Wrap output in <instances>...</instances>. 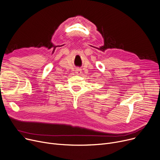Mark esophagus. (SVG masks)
<instances>
[{
  "instance_id": "obj_1",
  "label": "esophagus",
  "mask_w": 160,
  "mask_h": 160,
  "mask_svg": "<svg viewBox=\"0 0 160 160\" xmlns=\"http://www.w3.org/2000/svg\"><path fill=\"white\" fill-rule=\"evenodd\" d=\"M75 71H76V73H77V74H78V75H80V74L82 73V69H79V68L76 69Z\"/></svg>"
}]
</instances>
